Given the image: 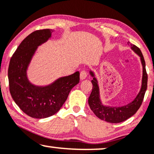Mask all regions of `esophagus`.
I'll use <instances>...</instances> for the list:
<instances>
[{
  "label": "esophagus",
  "mask_w": 154,
  "mask_h": 154,
  "mask_svg": "<svg viewBox=\"0 0 154 154\" xmlns=\"http://www.w3.org/2000/svg\"><path fill=\"white\" fill-rule=\"evenodd\" d=\"M87 72L85 70V69H83V70H82L80 72V79L82 80V79H85L86 77H87Z\"/></svg>",
  "instance_id": "1"
}]
</instances>
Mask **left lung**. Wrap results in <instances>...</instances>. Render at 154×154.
<instances>
[{
  "instance_id": "8db88e82",
  "label": "left lung",
  "mask_w": 154,
  "mask_h": 154,
  "mask_svg": "<svg viewBox=\"0 0 154 154\" xmlns=\"http://www.w3.org/2000/svg\"><path fill=\"white\" fill-rule=\"evenodd\" d=\"M128 44L130 45L131 48L140 57L141 64L143 66L141 88L134 101L128 103V105L121 106V107H110V106H103L100 100L99 87L98 85L97 79L94 77L93 72L90 71V75L93 77V79L91 80L93 89H92L91 93L89 97V100H88L90 108L98 118L102 120H105L108 122H110V123H119V122H123L136 113L142 103L145 92L147 89L148 76H147L146 70V64H145L144 56L138 47L134 44H130V42H128Z\"/></svg>"
}]
</instances>
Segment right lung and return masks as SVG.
I'll use <instances>...</instances> for the list:
<instances>
[{"instance_id": "obj_1", "label": "right lung", "mask_w": 154, "mask_h": 154, "mask_svg": "<svg viewBox=\"0 0 154 154\" xmlns=\"http://www.w3.org/2000/svg\"><path fill=\"white\" fill-rule=\"evenodd\" d=\"M53 31L36 30L19 45L10 59L8 81L10 94L24 113L34 118H46L56 113L79 82V72L57 79L46 87H36L29 82L26 69L37 48L51 37Z\"/></svg>"}]
</instances>
